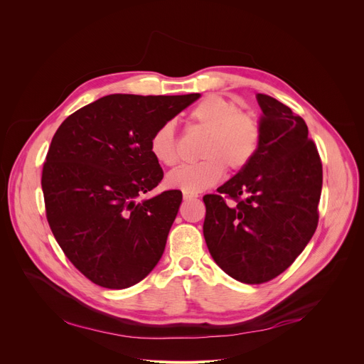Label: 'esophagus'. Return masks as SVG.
Masks as SVG:
<instances>
[{
    "label": "esophagus",
    "instance_id": "obj_1",
    "mask_svg": "<svg viewBox=\"0 0 364 364\" xmlns=\"http://www.w3.org/2000/svg\"><path fill=\"white\" fill-rule=\"evenodd\" d=\"M183 198H184V200H192L193 198H196V195H192V193H184V195H183Z\"/></svg>",
    "mask_w": 364,
    "mask_h": 364
}]
</instances>
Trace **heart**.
Listing matches in <instances>:
<instances>
[{
    "instance_id": "heart-1",
    "label": "heart",
    "mask_w": 364,
    "mask_h": 364,
    "mask_svg": "<svg viewBox=\"0 0 364 364\" xmlns=\"http://www.w3.org/2000/svg\"><path fill=\"white\" fill-rule=\"evenodd\" d=\"M192 127L206 131L196 164L181 165L166 176L171 188L184 193H200L215 186L225 168L233 172L245 169L259 149L262 127L252 112L242 110L240 105L220 94H208L188 112ZM150 155L156 162L172 166L178 162V146L174 125L165 122L149 140Z\"/></svg>"
}]
</instances>
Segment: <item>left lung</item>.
I'll use <instances>...</instances> for the list:
<instances>
[{
	"label": "left lung",
	"mask_w": 364,
	"mask_h": 364,
	"mask_svg": "<svg viewBox=\"0 0 364 364\" xmlns=\"http://www.w3.org/2000/svg\"><path fill=\"white\" fill-rule=\"evenodd\" d=\"M257 100L264 117L255 158L218 187V195L203 196L209 254L247 284L270 282L304 251L318 224L323 181L305 121L270 95L257 94Z\"/></svg>",
	"instance_id": "left-lung-1"
}]
</instances>
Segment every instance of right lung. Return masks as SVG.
Instances as JSON below:
<instances>
[{"label":"right lung","instance_id":"add662e5","mask_svg":"<svg viewBox=\"0 0 364 364\" xmlns=\"http://www.w3.org/2000/svg\"><path fill=\"white\" fill-rule=\"evenodd\" d=\"M199 97L110 94L55 131L41 177L46 215L68 259L92 283L129 288L161 259L183 195L137 200L164 178L149 140Z\"/></svg>","mask_w":364,"mask_h":364}]
</instances>
